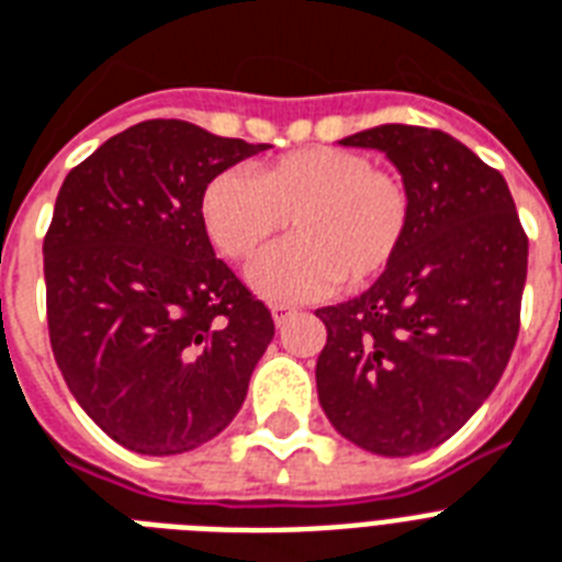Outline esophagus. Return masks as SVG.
Instances as JSON below:
<instances>
[{"instance_id": "1", "label": "esophagus", "mask_w": 562, "mask_h": 562, "mask_svg": "<svg viewBox=\"0 0 562 562\" xmlns=\"http://www.w3.org/2000/svg\"><path fill=\"white\" fill-rule=\"evenodd\" d=\"M273 324L277 326H285L291 321V317L297 315V308H291V306H273Z\"/></svg>"}]
</instances>
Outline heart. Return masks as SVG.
I'll use <instances>...</instances> for the list:
<instances>
[{"instance_id": "obj_1", "label": "heart", "mask_w": 562, "mask_h": 562, "mask_svg": "<svg viewBox=\"0 0 562 562\" xmlns=\"http://www.w3.org/2000/svg\"><path fill=\"white\" fill-rule=\"evenodd\" d=\"M289 218L297 236L265 254L250 280L265 297L308 300L382 277L408 236L411 198L368 154L335 145L282 154L254 178L221 171L201 194L203 229L233 262H250Z\"/></svg>"}]
</instances>
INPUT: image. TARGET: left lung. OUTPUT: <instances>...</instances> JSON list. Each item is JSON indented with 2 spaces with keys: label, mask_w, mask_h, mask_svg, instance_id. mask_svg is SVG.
Instances as JSON below:
<instances>
[{
  "label": "left lung",
  "mask_w": 562,
  "mask_h": 562,
  "mask_svg": "<svg viewBox=\"0 0 562 562\" xmlns=\"http://www.w3.org/2000/svg\"><path fill=\"white\" fill-rule=\"evenodd\" d=\"M400 169L411 227L361 297L317 308V400L338 435L384 458L426 452L498 384L519 335L528 236L505 178L454 136L379 125L341 139Z\"/></svg>",
  "instance_id": "obj_1"
}]
</instances>
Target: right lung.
I'll return each instance as SVG.
<instances>
[{"instance_id":"right-lung-1","label":"right lung","mask_w":562,"mask_h":562,"mask_svg":"<svg viewBox=\"0 0 562 562\" xmlns=\"http://www.w3.org/2000/svg\"><path fill=\"white\" fill-rule=\"evenodd\" d=\"M271 145L148 119L66 175L43 238L48 341L92 423L139 454L229 426L273 338L201 224L215 175Z\"/></svg>"}]
</instances>
